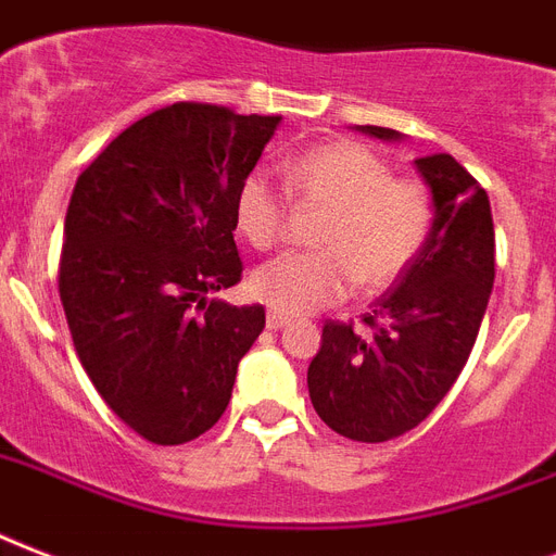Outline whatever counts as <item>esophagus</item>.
<instances>
[{
  "instance_id": "34e87169",
  "label": "esophagus",
  "mask_w": 556,
  "mask_h": 556,
  "mask_svg": "<svg viewBox=\"0 0 556 556\" xmlns=\"http://www.w3.org/2000/svg\"><path fill=\"white\" fill-rule=\"evenodd\" d=\"M290 325V316H283V313H275V309H269L266 313V327L269 330H281V327Z\"/></svg>"
}]
</instances>
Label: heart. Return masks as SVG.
I'll use <instances>...</instances> for the list:
<instances>
[{
	"mask_svg": "<svg viewBox=\"0 0 556 556\" xmlns=\"http://www.w3.org/2000/svg\"><path fill=\"white\" fill-rule=\"evenodd\" d=\"M287 188L301 205L321 208L316 252H287L249 278L255 299L278 313H313L348 299L359 283L380 292L400 281L432 231V193L420 179L394 176L380 153L359 141H327L287 167ZM287 193L264 170L240 182L235 226L249 247L281 240Z\"/></svg>",
	"mask_w": 556,
	"mask_h": 556,
	"instance_id": "1",
	"label": "heart"
}]
</instances>
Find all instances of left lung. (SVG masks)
I'll use <instances>...</instances> for the list:
<instances>
[{
	"label": "left lung",
	"instance_id": "left-lung-1",
	"mask_svg": "<svg viewBox=\"0 0 556 556\" xmlns=\"http://www.w3.org/2000/svg\"><path fill=\"white\" fill-rule=\"evenodd\" d=\"M359 130L400 139L389 127ZM415 165L434 205L426 247L363 316L371 333H354V321H325L307 368L313 408L351 441H391L429 417L470 359L496 278L488 191L450 153Z\"/></svg>",
	"mask_w": 556,
	"mask_h": 556
}]
</instances>
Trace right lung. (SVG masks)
<instances>
[{
  "mask_svg": "<svg viewBox=\"0 0 556 556\" xmlns=\"http://www.w3.org/2000/svg\"><path fill=\"white\" fill-rule=\"evenodd\" d=\"M278 122L170 103L77 176L60 301L84 371L144 441L174 446L208 432L264 330L261 304L208 295L240 281L235 197Z\"/></svg>",
  "mask_w": 556,
  "mask_h": 556,
  "instance_id": "obj_1",
  "label": "right lung"
}]
</instances>
